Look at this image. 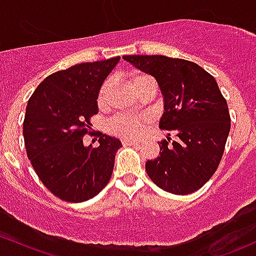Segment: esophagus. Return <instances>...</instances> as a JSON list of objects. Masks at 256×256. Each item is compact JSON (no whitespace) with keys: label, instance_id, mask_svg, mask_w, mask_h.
<instances>
[{"label":"esophagus","instance_id":"1","mask_svg":"<svg viewBox=\"0 0 256 256\" xmlns=\"http://www.w3.org/2000/svg\"><path fill=\"white\" fill-rule=\"evenodd\" d=\"M122 144H131V146H140V144H138V142H136V141L125 140V141H122Z\"/></svg>","mask_w":256,"mask_h":256}]
</instances>
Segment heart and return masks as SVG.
Instances as JSON below:
<instances>
[{
  "label": "heart",
  "mask_w": 256,
  "mask_h": 256,
  "mask_svg": "<svg viewBox=\"0 0 256 256\" xmlns=\"http://www.w3.org/2000/svg\"><path fill=\"white\" fill-rule=\"evenodd\" d=\"M151 79L146 74H138V76H134L132 82L136 84L138 82H142V80ZM108 90V82H104L102 85L99 90V95H98V102L102 104L105 99V95H106ZM147 120L144 118H134V116H125L120 115L116 116L110 120L109 122V130L112 131L114 135H118L120 138H140L141 134H142L144 125H146Z\"/></svg>",
  "instance_id": "b5f03b06"
}]
</instances>
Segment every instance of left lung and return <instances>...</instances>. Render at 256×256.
I'll use <instances>...</instances> for the list:
<instances>
[{
  "label": "left lung",
  "mask_w": 256,
  "mask_h": 256,
  "mask_svg": "<svg viewBox=\"0 0 256 256\" xmlns=\"http://www.w3.org/2000/svg\"><path fill=\"white\" fill-rule=\"evenodd\" d=\"M151 74L164 98L160 128L178 138L160 142V154L146 162L154 184L174 194H190L216 174L230 131L226 98L213 76L193 62L164 56H124Z\"/></svg>",
  "instance_id": "8db88e82"
}]
</instances>
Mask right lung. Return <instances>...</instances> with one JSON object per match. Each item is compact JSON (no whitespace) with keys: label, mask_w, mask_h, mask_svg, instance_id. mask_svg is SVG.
Listing matches in <instances>:
<instances>
[{"label":"right lung","mask_w":256,"mask_h":256,"mask_svg":"<svg viewBox=\"0 0 256 256\" xmlns=\"http://www.w3.org/2000/svg\"><path fill=\"white\" fill-rule=\"evenodd\" d=\"M120 56L82 63L50 74L28 100L23 121L27 156L43 184L70 203L95 197L109 183L120 140L100 134L85 147L90 118L98 114L100 86Z\"/></svg>","instance_id":"add662e5"}]
</instances>
